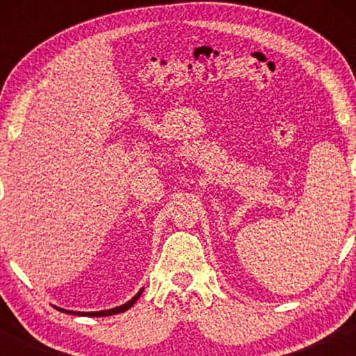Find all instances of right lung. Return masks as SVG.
<instances>
[{"mask_svg":"<svg viewBox=\"0 0 356 356\" xmlns=\"http://www.w3.org/2000/svg\"><path fill=\"white\" fill-rule=\"evenodd\" d=\"M143 291H144V287H143V289H140V291H138V293L135 295V297L131 298V300H129L127 303H124V305H120V306H116V308H111V309H105V311L83 312V311H69V309H63V308H58V306H55V308H56L58 311H63V312H65V314H74V316H86V317H106V316L119 314V312H124V311L130 309L131 306H134V305L136 303V300L140 298V295L143 293Z\"/></svg>","mask_w":356,"mask_h":356,"instance_id":"add662e5","label":"right lung"}]
</instances>
